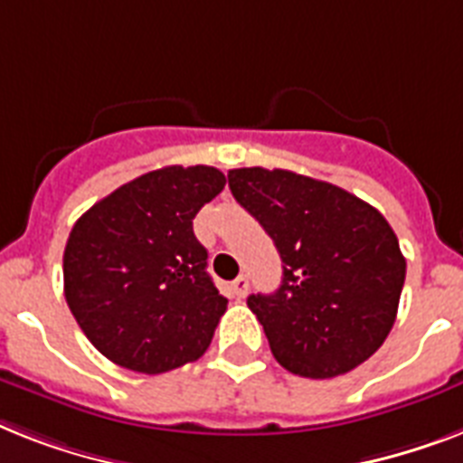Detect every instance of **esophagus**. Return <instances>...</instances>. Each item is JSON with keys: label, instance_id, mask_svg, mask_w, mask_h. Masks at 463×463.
<instances>
[{"label": "esophagus", "instance_id": "34e87169", "mask_svg": "<svg viewBox=\"0 0 463 463\" xmlns=\"http://www.w3.org/2000/svg\"><path fill=\"white\" fill-rule=\"evenodd\" d=\"M247 288H250V281H247V276H238V279L231 283V290H232V296H235V298H245Z\"/></svg>", "mask_w": 463, "mask_h": 463}]
</instances>
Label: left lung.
Listing matches in <instances>:
<instances>
[{
	"mask_svg": "<svg viewBox=\"0 0 463 463\" xmlns=\"http://www.w3.org/2000/svg\"><path fill=\"white\" fill-rule=\"evenodd\" d=\"M228 184L281 254L279 290L247 298L274 358L309 380L365 363L394 326L406 279L387 218L336 184L279 167H238Z\"/></svg>",
	"mask_w": 463,
	"mask_h": 463,
	"instance_id": "1",
	"label": "left lung"
}]
</instances>
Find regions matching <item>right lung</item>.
I'll return each mask as SVG.
<instances>
[{"mask_svg": "<svg viewBox=\"0 0 463 463\" xmlns=\"http://www.w3.org/2000/svg\"><path fill=\"white\" fill-rule=\"evenodd\" d=\"M225 187L209 165H167L118 187L74 223L64 298L115 365L160 374L202 358L225 300L192 221Z\"/></svg>", "mask_w": 463, "mask_h": 463, "instance_id": "obj_1", "label": "right lung"}]
</instances>
